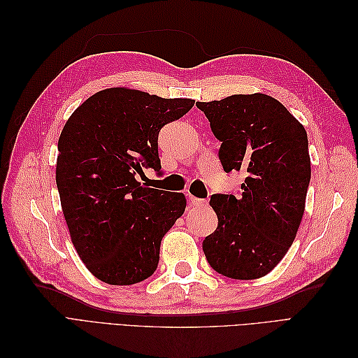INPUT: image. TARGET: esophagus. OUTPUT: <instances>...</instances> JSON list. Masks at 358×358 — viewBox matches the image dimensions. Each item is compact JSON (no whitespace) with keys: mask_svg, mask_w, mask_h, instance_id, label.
<instances>
[{"mask_svg":"<svg viewBox=\"0 0 358 358\" xmlns=\"http://www.w3.org/2000/svg\"><path fill=\"white\" fill-rule=\"evenodd\" d=\"M188 200H189V204L192 206V208H201V206H206V204H208V201H206V200H203V199H197V197H192V196H189V197H188Z\"/></svg>","mask_w":358,"mask_h":358,"instance_id":"34e87169","label":"esophagus"}]
</instances>
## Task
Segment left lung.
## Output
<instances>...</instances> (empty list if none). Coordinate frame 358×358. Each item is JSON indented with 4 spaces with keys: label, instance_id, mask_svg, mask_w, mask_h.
Wrapping results in <instances>:
<instances>
[{
    "label": "left lung",
    "instance_id": "obj_1",
    "mask_svg": "<svg viewBox=\"0 0 358 358\" xmlns=\"http://www.w3.org/2000/svg\"><path fill=\"white\" fill-rule=\"evenodd\" d=\"M196 104L221 142L224 171L246 175L239 196H212L218 227L203 241L204 255L227 278H262L287 254L305 212L310 180L306 129L266 94Z\"/></svg>",
    "mask_w": 358,
    "mask_h": 358
}]
</instances>
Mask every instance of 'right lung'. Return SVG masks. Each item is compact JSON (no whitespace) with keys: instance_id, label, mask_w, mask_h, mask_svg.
<instances>
[{"instance_id":"obj_1","label":"right lung","mask_w":358,"mask_h":358,"mask_svg":"<svg viewBox=\"0 0 358 358\" xmlns=\"http://www.w3.org/2000/svg\"><path fill=\"white\" fill-rule=\"evenodd\" d=\"M194 100L109 88L73 112L58 140L57 187L71 242L86 268L110 285L152 275L164 234L187 208L182 192L148 188L136 176L161 170L159 129Z\"/></svg>"}]
</instances>
